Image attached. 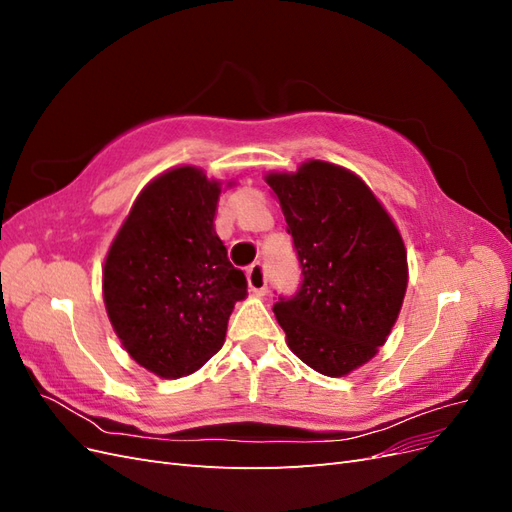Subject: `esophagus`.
I'll list each match as a JSON object with an SVG mask.
<instances>
[{"instance_id":"34e87169","label":"esophagus","mask_w":512,"mask_h":512,"mask_svg":"<svg viewBox=\"0 0 512 512\" xmlns=\"http://www.w3.org/2000/svg\"><path fill=\"white\" fill-rule=\"evenodd\" d=\"M267 267L262 262H254V265L247 269V284H250V290L256 294H265L267 292Z\"/></svg>"}]
</instances>
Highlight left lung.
I'll return each mask as SVG.
<instances>
[{"instance_id":"8db88e82","label":"left lung","mask_w":512,"mask_h":512,"mask_svg":"<svg viewBox=\"0 0 512 512\" xmlns=\"http://www.w3.org/2000/svg\"><path fill=\"white\" fill-rule=\"evenodd\" d=\"M292 235L301 284L273 312L290 350L324 376H346L386 342L408 286L406 247L389 213L350 170L305 162L267 177Z\"/></svg>"}]
</instances>
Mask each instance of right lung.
<instances>
[{"instance_id": "add662e5", "label": "right lung", "mask_w": 512, "mask_h": 512, "mask_svg": "<svg viewBox=\"0 0 512 512\" xmlns=\"http://www.w3.org/2000/svg\"><path fill=\"white\" fill-rule=\"evenodd\" d=\"M220 183L192 166L153 179L136 198L104 262V303L132 359L160 378H181L224 344L228 318L247 294L215 232Z\"/></svg>"}]
</instances>
